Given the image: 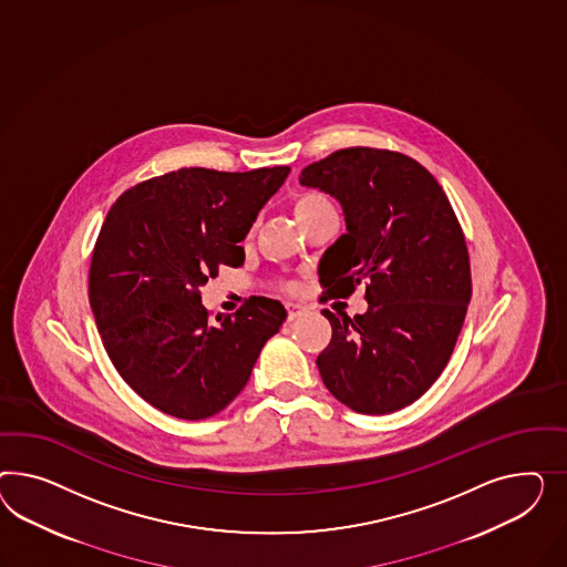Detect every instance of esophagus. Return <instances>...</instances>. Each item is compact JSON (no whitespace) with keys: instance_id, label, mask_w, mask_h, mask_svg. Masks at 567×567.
Returning a JSON list of instances; mask_svg holds the SVG:
<instances>
[{"instance_id":"esophagus-1","label":"esophagus","mask_w":567,"mask_h":567,"mask_svg":"<svg viewBox=\"0 0 567 567\" xmlns=\"http://www.w3.org/2000/svg\"><path fill=\"white\" fill-rule=\"evenodd\" d=\"M306 313V307L295 306V303H289L287 306V320L292 322V320H297V318H301Z\"/></svg>"}]
</instances>
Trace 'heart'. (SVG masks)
<instances>
[{"instance_id":"obj_1","label":"heart","mask_w":567,"mask_h":567,"mask_svg":"<svg viewBox=\"0 0 567 567\" xmlns=\"http://www.w3.org/2000/svg\"><path fill=\"white\" fill-rule=\"evenodd\" d=\"M291 210L295 218L301 223V227H307L313 218H318L328 210H334V208L326 194L316 192V189H307V192H299L292 196ZM278 287H280V291L297 292V285L292 280H282Z\"/></svg>"}]
</instances>
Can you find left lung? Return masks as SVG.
Listing matches in <instances>:
<instances>
[{
	"label": "left lung",
	"instance_id": "left-lung-1",
	"mask_svg": "<svg viewBox=\"0 0 567 567\" xmlns=\"http://www.w3.org/2000/svg\"><path fill=\"white\" fill-rule=\"evenodd\" d=\"M299 182L337 198L347 223L320 260L322 301L365 285L369 306L354 318L323 309V383L354 413L400 411L440 378L464 323L473 282L458 218L427 168L392 151L342 148Z\"/></svg>",
	"mask_w": 567,
	"mask_h": 567
}]
</instances>
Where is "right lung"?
I'll list each match as a JSON object with an SVG mask.
<instances>
[{"instance_id": "obj_1", "label": "right lung", "mask_w": 567, "mask_h": 567, "mask_svg": "<svg viewBox=\"0 0 567 567\" xmlns=\"http://www.w3.org/2000/svg\"><path fill=\"white\" fill-rule=\"evenodd\" d=\"M289 171L179 168L111 206L92 251V316L111 363L154 409L185 421L220 413L285 322L266 297L213 322L199 287L244 264L239 244Z\"/></svg>"}]
</instances>
